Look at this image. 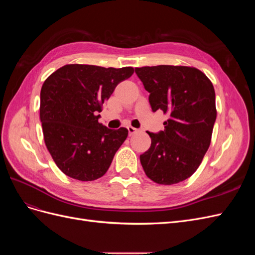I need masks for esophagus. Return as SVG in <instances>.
Instances as JSON below:
<instances>
[{
	"label": "esophagus",
	"instance_id": "esophagus-1",
	"mask_svg": "<svg viewBox=\"0 0 255 255\" xmlns=\"http://www.w3.org/2000/svg\"><path fill=\"white\" fill-rule=\"evenodd\" d=\"M128 134H129V136H132V135H134V134H136L137 132H138V129L137 128H133V127H128Z\"/></svg>",
	"mask_w": 255,
	"mask_h": 255
}]
</instances>
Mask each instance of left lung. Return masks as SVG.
<instances>
[{
  "label": "left lung",
  "mask_w": 255,
  "mask_h": 255,
  "mask_svg": "<svg viewBox=\"0 0 255 255\" xmlns=\"http://www.w3.org/2000/svg\"><path fill=\"white\" fill-rule=\"evenodd\" d=\"M135 72L150 92L152 111L169 116L164 130L146 132L151 146L140 155L143 170L157 184L180 183L194 174L211 144L217 116L213 84L192 67L160 65Z\"/></svg>",
  "instance_id": "obj_1"
}]
</instances>
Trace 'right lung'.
<instances>
[{"label": "right lung", "instance_id": "1", "mask_svg": "<svg viewBox=\"0 0 255 255\" xmlns=\"http://www.w3.org/2000/svg\"><path fill=\"white\" fill-rule=\"evenodd\" d=\"M134 73L132 67L66 65L44 81L40 121L45 145L57 167L79 181L103 176L125 142L126 128L99 123L102 105L117 85Z\"/></svg>", "mask_w": 255, "mask_h": 255}]
</instances>
